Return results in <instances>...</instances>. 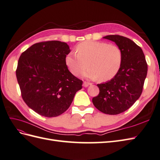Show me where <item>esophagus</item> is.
<instances>
[{"mask_svg":"<svg viewBox=\"0 0 160 160\" xmlns=\"http://www.w3.org/2000/svg\"><path fill=\"white\" fill-rule=\"evenodd\" d=\"M91 84L89 83V82H84L83 83V87H88L89 85H91Z\"/></svg>","mask_w":160,"mask_h":160,"instance_id":"1","label":"esophagus"}]
</instances>
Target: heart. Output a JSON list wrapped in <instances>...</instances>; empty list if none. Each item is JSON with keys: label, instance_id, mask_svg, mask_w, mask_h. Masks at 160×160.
<instances>
[{"label": "heart", "instance_id": "1", "mask_svg": "<svg viewBox=\"0 0 160 160\" xmlns=\"http://www.w3.org/2000/svg\"><path fill=\"white\" fill-rule=\"evenodd\" d=\"M76 53L65 57V64L73 75L83 73L82 77L91 80L108 81L115 76L120 68L122 53L116 45L98 41H84L76 47Z\"/></svg>", "mask_w": 160, "mask_h": 160}]
</instances>
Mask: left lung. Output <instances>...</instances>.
Instances as JSON below:
<instances>
[{
	"instance_id": "8db88e82",
	"label": "left lung",
	"mask_w": 160,
	"mask_h": 160,
	"mask_svg": "<svg viewBox=\"0 0 160 160\" xmlns=\"http://www.w3.org/2000/svg\"><path fill=\"white\" fill-rule=\"evenodd\" d=\"M103 38L114 42L120 48L122 61L112 79L97 84L99 94L93 97L92 103L101 112L117 115L129 109L140 97L147 64L141 48L132 40L119 35H108Z\"/></svg>"
}]
</instances>
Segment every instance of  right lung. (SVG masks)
<instances>
[{
	"instance_id": "add662e5",
	"label": "right lung",
	"mask_w": 160,
	"mask_h": 160,
	"mask_svg": "<svg viewBox=\"0 0 160 160\" xmlns=\"http://www.w3.org/2000/svg\"><path fill=\"white\" fill-rule=\"evenodd\" d=\"M69 45L59 40L36 43L20 56L16 76L22 96L35 112L47 118L64 113L82 89L65 64Z\"/></svg>"
}]
</instances>
